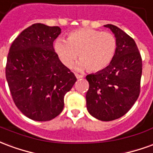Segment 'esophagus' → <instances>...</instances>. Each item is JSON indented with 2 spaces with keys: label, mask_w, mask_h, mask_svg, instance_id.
Masks as SVG:
<instances>
[{
  "label": "esophagus",
  "mask_w": 153,
  "mask_h": 153,
  "mask_svg": "<svg viewBox=\"0 0 153 153\" xmlns=\"http://www.w3.org/2000/svg\"><path fill=\"white\" fill-rule=\"evenodd\" d=\"M75 76L78 79H83V75H80V74H75Z\"/></svg>",
  "instance_id": "esophagus-1"
}]
</instances>
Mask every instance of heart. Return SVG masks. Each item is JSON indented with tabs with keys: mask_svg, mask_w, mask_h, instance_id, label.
<instances>
[{
	"mask_svg": "<svg viewBox=\"0 0 153 153\" xmlns=\"http://www.w3.org/2000/svg\"><path fill=\"white\" fill-rule=\"evenodd\" d=\"M54 50L65 66L71 67L77 59L78 70H87L97 73L109 66L117 50V40L110 32L93 28H78L68 33L67 40L55 41Z\"/></svg>",
	"mask_w": 153,
	"mask_h": 153,
	"instance_id": "1",
	"label": "heart"
}]
</instances>
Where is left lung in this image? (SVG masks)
<instances>
[{
	"label": "left lung",
	"mask_w": 153,
	"mask_h": 153,
	"mask_svg": "<svg viewBox=\"0 0 153 153\" xmlns=\"http://www.w3.org/2000/svg\"><path fill=\"white\" fill-rule=\"evenodd\" d=\"M115 34L117 50L109 66L87 75V109L93 117L111 121L130 110L140 93L142 57L134 40L120 28L106 25Z\"/></svg>",
	"instance_id": "1"
}]
</instances>
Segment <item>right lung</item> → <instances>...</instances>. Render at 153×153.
<instances>
[{"label":"right lung","instance_id":"right-lung-1","mask_svg":"<svg viewBox=\"0 0 153 153\" xmlns=\"http://www.w3.org/2000/svg\"><path fill=\"white\" fill-rule=\"evenodd\" d=\"M58 26L34 24L12 42L5 77L15 106L37 121L51 120L64 108V97L76 82L73 72L60 62L53 47Z\"/></svg>","mask_w":153,"mask_h":153}]
</instances>
